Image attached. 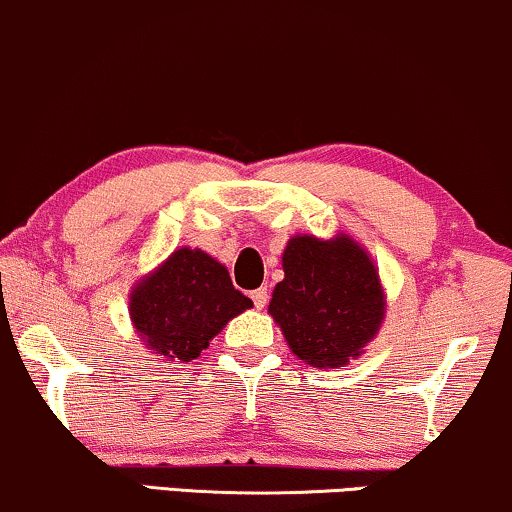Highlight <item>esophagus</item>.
<instances>
[{"label":"esophagus","mask_w":512,"mask_h":512,"mask_svg":"<svg viewBox=\"0 0 512 512\" xmlns=\"http://www.w3.org/2000/svg\"><path fill=\"white\" fill-rule=\"evenodd\" d=\"M250 297H252V302H255L257 309H264V304H267V300H269V293H267V288H257V290H252Z\"/></svg>","instance_id":"34e87169"}]
</instances>
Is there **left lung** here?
I'll use <instances>...</instances> for the list:
<instances>
[{
	"label": "left lung",
	"mask_w": 512,
	"mask_h": 512,
	"mask_svg": "<svg viewBox=\"0 0 512 512\" xmlns=\"http://www.w3.org/2000/svg\"><path fill=\"white\" fill-rule=\"evenodd\" d=\"M269 314L297 359L338 368L357 359L385 319V293L368 252L347 234L290 238Z\"/></svg>",
	"instance_id": "1"
}]
</instances>
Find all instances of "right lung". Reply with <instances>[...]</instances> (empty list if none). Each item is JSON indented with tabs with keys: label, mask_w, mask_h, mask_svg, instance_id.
I'll use <instances>...</instances> for the list:
<instances>
[{
	"label": "right lung",
	"mask_w": 512,
	"mask_h": 512,
	"mask_svg": "<svg viewBox=\"0 0 512 512\" xmlns=\"http://www.w3.org/2000/svg\"><path fill=\"white\" fill-rule=\"evenodd\" d=\"M252 307L229 271L203 250H174L129 293L134 328L160 359L191 361L234 316Z\"/></svg>",
	"instance_id": "add662e5"
}]
</instances>
